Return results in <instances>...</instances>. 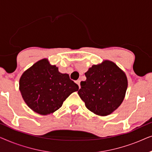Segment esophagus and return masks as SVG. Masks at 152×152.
<instances>
[{"label":"esophagus","mask_w":152,"mask_h":152,"mask_svg":"<svg viewBox=\"0 0 152 152\" xmlns=\"http://www.w3.org/2000/svg\"><path fill=\"white\" fill-rule=\"evenodd\" d=\"M75 82H76V84H77V85H78V86H79V88H80V80H77Z\"/></svg>","instance_id":"1"}]
</instances>
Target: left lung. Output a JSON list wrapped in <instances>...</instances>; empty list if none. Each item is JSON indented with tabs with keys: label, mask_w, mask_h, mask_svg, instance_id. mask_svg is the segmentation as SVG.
<instances>
[{
	"label": "left lung",
	"mask_w": 152,
	"mask_h": 152,
	"mask_svg": "<svg viewBox=\"0 0 152 152\" xmlns=\"http://www.w3.org/2000/svg\"><path fill=\"white\" fill-rule=\"evenodd\" d=\"M78 94L89 111L98 115L113 113L124 100L127 89L124 72L113 61L105 60L85 72Z\"/></svg>",
	"instance_id": "8db88e82"
}]
</instances>
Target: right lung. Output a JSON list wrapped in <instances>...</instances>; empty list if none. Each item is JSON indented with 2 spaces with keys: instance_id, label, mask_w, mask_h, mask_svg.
Instances as JSON below:
<instances>
[{
  "instance_id": "add662e5",
  "label": "right lung",
  "mask_w": 152,
  "mask_h": 152,
  "mask_svg": "<svg viewBox=\"0 0 152 152\" xmlns=\"http://www.w3.org/2000/svg\"><path fill=\"white\" fill-rule=\"evenodd\" d=\"M78 85L68 74L59 72L55 65L43 59L26 70L19 80V90L26 104L40 115L53 113L61 107Z\"/></svg>"
}]
</instances>
